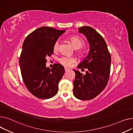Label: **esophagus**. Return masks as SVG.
Returning a JSON list of instances; mask_svg holds the SVG:
<instances>
[{
  "label": "esophagus",
  "instance_id": "obj_1",
  "mask_svg": "<svg viewBox=\"0 0 133 133\" xmlns=\"http://www.w3.org/2000/svg\"><path fill=\"white\" fill-rule=\"evenodd\" d=\"M69 70V68H66V67H64V70H65V72H66L67 71H68Z\"/></svg>",
  "mask_w": 133,
  "mask_h": 133
}]
</instances>
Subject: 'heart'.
Returning <instances> with one entry per match:
<instances>
[{
  "label": "heart",
  "instance_id": "1",
  "mask_svg": "<svg viewBox=\"0 0 133 133\" xmlns=\"http://www.w3.org/2000/svg\"><path fill=\"white\" fill-rule=\"evenodd\" d=\"M69 40L71 43L72 46L75 49H78L84 45L85 42L83 39L78 36H71L69 38ZM59 47V42L58 41H56L55 42L54 46H53V49L54 51H57ZM78 55L79 56H83V52L81 50L78 51L77 52ZM58 61L59 63L65 66L70 67L75 62H76V59L72 57H68V56H62L59 58Z\"/></svg>",
  "mask_w": 133,
  "mask_h": 133
}]
</instances>
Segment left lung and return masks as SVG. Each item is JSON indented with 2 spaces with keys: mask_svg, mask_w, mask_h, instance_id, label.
<instances>
[{
  "mask_svg": "<svg viewBox=\"0 0 133 133\" xmlns=\"http://www.w3.org/2000/svg\"><path fill=\"white\" fill-rule=\"evenodd\" d=\"M89 42L90 48L88 56L78 65L87 69L85 75L79 71L75 72L73 82L74 95L82 100L95 98L106 87L111 71V56L104 38L97 31L89 26L79 28Z\"/></svg>",
  "mask_w": 133,
  "mask_h": 133,
  "instance_id": "8db88e82",
  "label": "left lung"
}]
</instances>
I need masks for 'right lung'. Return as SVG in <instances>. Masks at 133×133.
Wrapping results in <instances>:
<instances>
[{
	"instance_id": "right-lung-1",
	"label": "right lung",
	"mask_w": 133,
	"mask_h": 133,
	"mask_svg": "<svg viewBox=\"0 0 133 133\" xmlns=\"http://www.w3.org/2000/svg\"><path fill=\"white\" fill-rule=\"evenodd\" d=\"M65 31L42 27L30 33L23 43L19 58L22 78L28 91L38 98L49 99L58 92L64 67L57 63L50 69L45 64L46 58L53 54L55 42Z\"/></svg>"
}]
</instances>
